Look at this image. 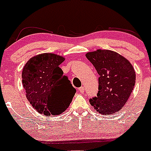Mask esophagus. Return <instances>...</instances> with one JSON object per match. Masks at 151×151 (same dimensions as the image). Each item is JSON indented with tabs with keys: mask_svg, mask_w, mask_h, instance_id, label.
<instances>
[{
	"mask_svg": "<svg viewBox=\"0 0 151 151\" xmlns=\"http://www.w3.org/2000/svg\"><path fill=\"white\" fill-rule=\"evenodd\" d=\"M79 92H80L81 93H84V92H85V87H84V86H81V88H79Z\"/></svg>",
	"mask_w": 151,
	"mask_h": 151,
	"instance_id": "obj_1",
	"label": "esophagus"
}]
</instances>
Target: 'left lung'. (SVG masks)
I'll use <instances>...</instances> for the list:
<instances>
[{
    "instance_id": "left-lung-1",
    "label": "left lung",
    "mask_w": 151,
    "mask_h": 151,
    "mask_svg": "<svg viewBox=\"0 0 151 151\" xmlns=\"http://www.w3.org/2000/svg\"><path fill=\"white\" fill-rule=\"evenodd\" d=\"M99 75L97 96L89 99L100 114H110L122 109L136 82V73L129 60L115 52L99 50L86 54Z\"/></svg>"
}]
</instances>
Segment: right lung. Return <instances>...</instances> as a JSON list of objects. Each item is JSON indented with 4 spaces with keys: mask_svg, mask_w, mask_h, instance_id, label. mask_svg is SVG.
I'll list each match as a JSON object with an SVG mask.
<instances>
[{
    "mask_svg": "<svg viewBox=\"0 0 151 151\" xmlns=\"http://www.w3.org/2000/svg\"><path fill=\"white\" fill-rule=\"evenodd\" d=\"M64 58L44 53L32 57L23 67L22 85L32 106L40 114L59 115L70 104L76 89L59 65Z\"/></svg>",
    "mask_w": 151,
    "mask_h": 151,
    "instance_id": "right-lung-1",
    "label": "right lung"
}]
</instances>
